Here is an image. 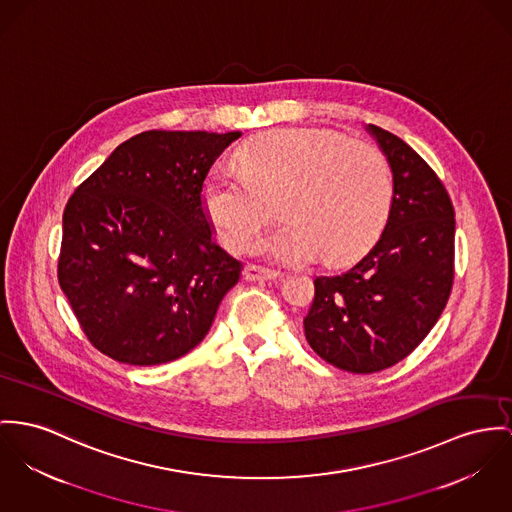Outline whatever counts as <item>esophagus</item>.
<instances>
[{"label":"esophagus","mask_w":512,"mask_h":512,"mask_svg":"<svg viewBox=\"0 0 512 512\" xmlns=\"http://www.w3.org/2000/svg\"><path fill=\"white\" fill-rule=\"evenodd\" d=\"M280 273L276 271H269V269H261V267H255V265H247L243 269V278L247 282H261V280H275L278 278Z\"/></svg>","instance_id":"34e87169"}]
</instances>
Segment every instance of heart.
<instances>
[{
  "label": "heart",
  "instance_id": "obj_1",
  "mask_svg": "<svg viewBox=\"0 0 512 512\" xmlns=\"http://www.w3.org/2000/svg\"><path fill=\"white\" fill-rule=\"evenodd\" d=\"M237 167L214 169L202 187V206L230 251H245L271 218L280 197L286 222L257 249L290 265H345L382 236L392 204L388 159L370 144L317 128H282L245 144Z\"/></svg>",
  "mask_w": 512,
  "mask_h": 512
}]
</instances>
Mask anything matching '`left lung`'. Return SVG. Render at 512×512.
<instances>
[{
    "label": "left lung",
    "mask_w": 512,
    "mask_h": 512,
    "mask_svg": "<svg viewBox=\"0 0 512 512\" xmlns=\"http://www.w3.org/2000/svg\"><path fill=\"white\" fill-rule=\"evenodd\" d=\"M388 159L394 204L370 251L343 273L315 276L304 317L325 362L370 374L394 366L429 335L454 278V208L427 161L392 132L364 124Z\"/></svg>",
    "instance_id": "obj_1"
}]
</instances>
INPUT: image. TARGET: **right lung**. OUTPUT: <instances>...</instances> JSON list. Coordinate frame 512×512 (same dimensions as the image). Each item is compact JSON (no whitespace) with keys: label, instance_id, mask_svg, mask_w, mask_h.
Here are the masks:
<instances>
[{"label":"right lung","instance_id":"obj_1","mask_svg":"<svg viewBox=\"0 0 512 512\" xmlns=\"http://www.w3.org/2000/svg\"><path fill=\"white\" fill-rule=\"evenodd\" d=\"M239 136L136 134L68 200L58 280L97 351L154 366L210 331L243 267L214 241L202 187Z\"/></svg>","mask_w":512,"mask_h":512}]
</instances>
